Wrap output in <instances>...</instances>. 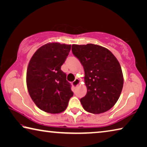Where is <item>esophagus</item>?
Here are the masks:
<instances>
[{
	"instance_id": "obj_1",
	"label": "esophagus",
	"mask_w": 147,
	"mask_h": 147,
	"mask_svg": "<svg viewBox=\"0 0 147 147\" xmlns=\"http://www.w3.org/2000/svg\"><path fill=\"white\" fill-rule=\"evenodd\" d=\"M80 84V80L78 78H76L75 80H74L73 83H72V85L74 87H76L78 85Z\"/></svg>"
}]
</instances>
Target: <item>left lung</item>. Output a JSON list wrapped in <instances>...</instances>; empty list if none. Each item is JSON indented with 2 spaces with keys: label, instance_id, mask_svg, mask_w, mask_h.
Returning <instances> with one entry per match:
<instances>
[{
  "label": "left lung",
  "instance_id": "1",
  "mask_svg": "<svg viewBox=\"0 0 147 147\" xmlns=\"http://www.w3.org/2000/svg\"><path fill=\"white\" fill-rule=\"evenodd\" d=\"M73 54L84 67L87 93L80 99L84 109L99 114L115 105L123 89L120 63L106 48L94 44L73 45Z\"/></svg>",
  "mask_w": 147,
  "mask_h": 147
}]
</instances>
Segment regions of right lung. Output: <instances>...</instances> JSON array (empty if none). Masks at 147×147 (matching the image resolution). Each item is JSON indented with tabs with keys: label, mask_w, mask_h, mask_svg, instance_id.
<instances>
[{
	"label": "right lung",
	"mask_w": 147,
	"mask_h": 147,
	"mask_svg": "<svg viewBox=\"0 0 147 147\" xmlns=\"http://www.w3.org/2000/svg\"><path fill=\"white\" fill-rule=\"evenodd\" d=\"M71 48V45L49 43L37 50L30 60L27 88L34 102L45 112L65 111L73 96L66 74L61 70Z\"/></svg>",
	"instance_id": "1"
}]
</instances>
